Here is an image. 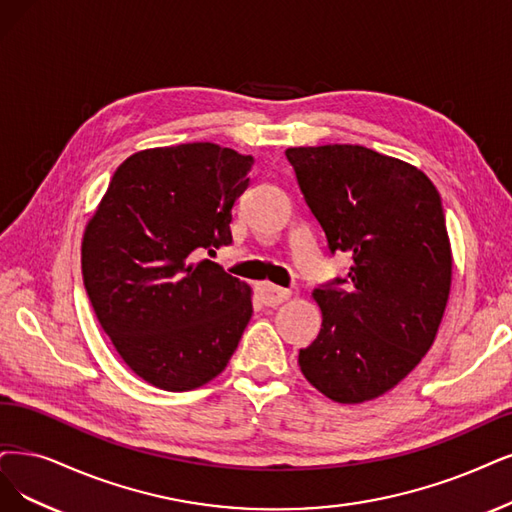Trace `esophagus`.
<instances>
[{
	"label": "esophagus",
	"mask_w": 512,
	"mask_h": 512,
	"mask_svg": "<svg viewBox=\"0 0 512 512\" xmlns=\"http://www.w3.org/2000/svg\"><path fill=\"white\" fill-rule=\"evenodd\" d=\"M257 293L266 306H280L282 301H287L291 297L289 289L270 285V282H261V285H257Z\"/></svg>",
	"instance_id": "esophagus-1"
}]
</instances>
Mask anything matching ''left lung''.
I'll return each instance as SVG.
<instances>
[{
	"label": "left lung",
	"instance_id": "1",
	"mask_svg": "<svg viewBox=\"0 0 512 512\" xmlns=\"http://www.w3.org/2000/svg\"><path fill=\"white\" fill-rule=\"evenodd\" d=\"M285 154L329 251L352 255L346 278L312 293L323 327L299 350L301 373L335 403L377 399L422 361L447 306L441 196L420 168L363 145Z\"/></svg>",
	"mask_w": 512,
	"mask_h": 512
}]
</instances>
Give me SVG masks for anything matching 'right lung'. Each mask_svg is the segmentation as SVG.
<instances>
[{
	"mask_svg": "<svg viewBox=\"0 0 512 512\" xmlns=\"http://www.w3.org/2000/svg\"><path fill=\"white\" fill-rule=\"evenodd\" d=\"M253 156L215 143L126 158L90 217L82 276L99 325L147 384L185 392L217 377L249 325L251 287L198 259L232 242Z\"/></svg>",
	"mask_w": 512,
	"mask_h": 512,
	"instance_id": "right-lung-1",
	"label": "right lung"
}]
</instances>
